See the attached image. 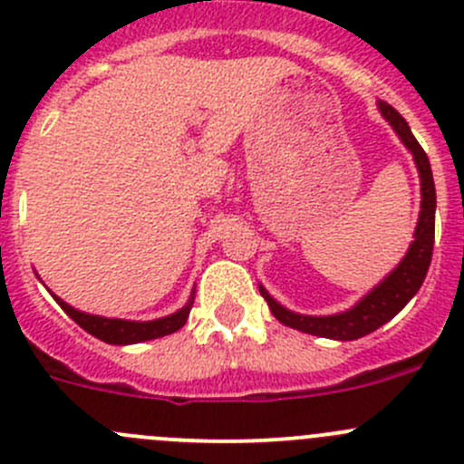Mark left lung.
Wrapping results in <instances>:
<instances>
[{
	"label": "left lung",
	"mask_w": 464,
	"mask_h": 464,
	"mask_svg": "<svg viewBox=\"0 0 464 464\" xmlns=\"http://www.w3.org/2000/svg\"><path fill=\"white\" fill-rule=\"evenodd\" d=\"M379 110L383 117L388 119L390 126L394 128L406 149L411 150L415 158L417 171H420L421 180V212L420 221H417L415 241L411 243V250L401 259V264L374 288L370 295H365L354 309L345 311L338 315H297L279 306L264 288H259L264 300L268 302L270 311L275 318L286 327L297 329V332L314 334V336L334 338V341H356V338L372 334L382 324H386L392 315L406 306V302L420 291L421 282L426 277V270L430 266V256H433V241H435V185H433V173H430L429 158H426L424 149L420 141L412 137L411 128H408L406 119L388 105L386 101H379Z\"/></svg>",
	"instance_id": "8db88e82"
}]
</instances>
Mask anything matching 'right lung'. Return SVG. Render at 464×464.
<instances>
[{"instance_id": "right-lung-1", "label": "right lung", "mask_w": 464, "mask_h": 464, "mask_svg": "<svg viewBox=\"0 0 464 464\" xmlns=\"http://www.w3.org/2000/svg\"><path fill=\"white\" fill-rule=\"evenodd\" d=\"M56 297V295H53ZM58 304L65 309V314L78 324V327L85 329L92 336L101 338V341L110 343V345H130V343H141V341H153V338L169 336V334L178 332L180 327H185L187 315H189L191 302L180 309L178 314L169 315V318L150 320V323H130V320H117V318H101V315H90L82 314V311L72 309L67 302H63L61 297H56Z\"/></svg>"}]
</instances>
